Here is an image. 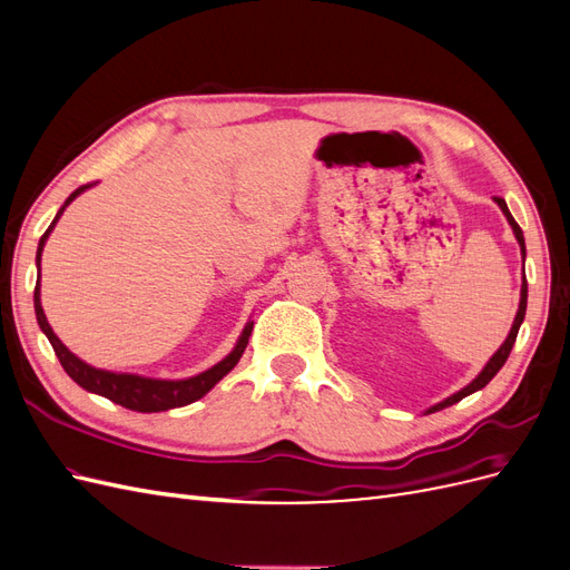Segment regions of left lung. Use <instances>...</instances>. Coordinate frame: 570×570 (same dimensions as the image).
Here are the masks:
<instances>
[{
	"label": "left lung",
	"instance_id": "left-lung-1",
	"mask_svg": "<svg viewBox=\"0 0 570 570\" xmlns=\"http://www.w3.org/2000/svg\"><path fill=\"white\" fill-rule=\"evenodd\" d=\"M494 202L499 204V209L504 212V216H507V220L511 223V228H513V235H515V239H519V245H521V252H523V258H525V239H523V230H521V226L519 223L513 220V216H511V212H509V206H507V202L502 199V197H494ZM525 306H528V283H525V278H523V287H521V304H519V314H515V321H513V325H511V333H509V337L504 340V344L502 347L497 350V354L488 361V366L482 368V373L475 377V381L471 383V385H465L461 392H456V394H452L450 400H444V402H440V404H435L433 409H430L428 413H433V411H440V409H444V406H452V404H456V402H461L463 396H469V394H473V392H478V390H482L485 387L492 377L499 373V368H502L504 364H507V358H509V354H511V350H513V342H515V335H519V327H521V323H523V318H525Z\"/></svg>",
	"mask_w": 570,
	"mask_h": 570
}]
</instances>
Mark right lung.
Masks as SVG:
<instances>
[{"label": "right lung", "instance_id": "add662e5", "mask_svg": "<svg viewBox=\"0 0 570 570\" xmlns=\"http://www.w3.org/2000/svg\"><path fill=\"white\" fill-rule=\"evenodd\" d=\"M90 185L95 183H88V185H80L76 193L66 199V204L59 209L57 218L51 220V226L47 228V233L42 235L40 239V247H38V266H40V256H42V247H45V239L47 235L51 233V228H55V223L59 220V216L63 214V209L68 204H71L80 193H85ZM36 314H38V323L42 327V333L47 335V340L51 342V347H55V354L59 356L63 371L73 377V381L88 392H95V394H101L107 396V400H111L114 404H120L126 406L130 411H142V413H151V411H166V409H176V406H185V404H193L197 400H202V396L209 392L223 375L230 373L235 368V364L239 361V356H243L247 342H249V333H252V323H247L243 337H239L237 347L220 361V364H216L214 368L204 371L195 377H187V381H151V377H140V375H126V373H109V371H97L88 364H82V361L68 352L61 340L55 335V331H51L47 318H45V312H42V304H40V281H38V287H36Z\"/></svg>", "mask_w": 570, "mask_h": 570}]
</instances>
